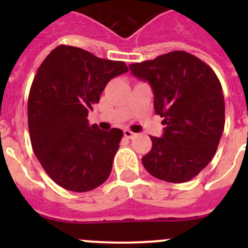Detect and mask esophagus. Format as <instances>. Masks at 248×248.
Segmentation results:
<instances>
[{
  "label": "esophagus",
  "instance_id": "1",
  "mask_svg": "<svg viewBox=\"0 0 248 248\" xmlns=\"http://www.w3.org/2000/svg\"><path fill=\"white\" fill-rule=\"evenodd\" d=\"M134 133H133V131H130L129 130V129H125V130H124V137L125 138H128V139H131V138L134 137Z\"/></svg>",
  "mask_w": 248,
  "mask_h": 248
}]
</instances>
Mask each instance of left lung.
<instances>
[{"instance_id": "1", "label": "left lung", "mask_w": 248, "mask_h": 248, "mask_svg": "<svg viewBox=\"0 0 248 248\" xmlns=\"http://www.w3.org/2000/svg\"><path fill=\"white\" fill-rule=\"evenodd\" d=\"M129 68L137 78L150 83L154 109L165 125L163 137H150L153 146L141 159L144 168L168 183L191 180L212 160L225 126V100L217 76L185 50Z\"/></svg>"}]
</instances>
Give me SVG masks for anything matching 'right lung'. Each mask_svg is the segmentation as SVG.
<instances>
[{"mask_svg": "<svg viewBox=\"0 0 248 248\" xmlns=\"http://www.w3.org/2000/svg\"><path fill=\"white\" fill-rule=\"evenodd\" d=\"M125 72L124 62L65 45L39 65L28 95V130L37 159L59 186L91 191L110 175L123 131L89 125L88 111L107 83Z\"/></svg>", "mask_w": 248, "mask_h": 248, "instance_id": "1", "label": "right lung"}]
</instances>
